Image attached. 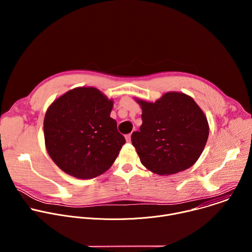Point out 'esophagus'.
<instances>
[{
  "label": "esophagus",
  "instance_id": "esophagus-1",
  "mask_svg": "<svg viewBox=\"0 0 252 252\" xmlns=\"http://www.w3.org/2000/svg\"><path fill=\"white\" fill-rule=\"evenodd\" d=\"M130 137H131V133L126 134V140L127 142H130Z\"/></svg>",
  "mask_w": 252,
  "mask_h": 252
}]
</instances>
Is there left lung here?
<instances>
[{"mask_svg": "<svg viewBox=\"0 0 252 252\" xmlns=\"http://www.w3.org/2000/svg\"><path fill=\"white\" fill-rule=\"evenodd\" d=\"M142 125L131 134L141 163L159 175L186 170L199 158L209 126L204 113L189 95L169 92L155 102L135 98Z\"/></svg>", "mask_w": 252, "mask_h": 252, "instance_id": "obj_1", "label": "left lung"}]
</instances>
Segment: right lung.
I'll return each instance as SVG.
<instances>
[{
  "label": "right lung",
  "instance_id": "add662e5",
  "mask_svg": "<svg viewBox=\"0 0 252 252\" xmlns=\"http://www.w3.org/2000/svg\"><path fill=\"white\" fill-rule=\"evenodd\" d=\"M114 101L95 88H76L49 106L44 120L46 149L65 173L90 179L103 173L126 143L110 117Z\"/></svg>",
  "mask_w": 252,
  "mask_h": 252
}]
</instances>
